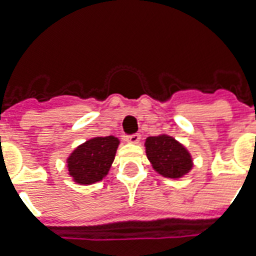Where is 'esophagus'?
Returning a JSON list of instances; mask_svg holds the SVG:
<instances>
[{
  "label": "esophagus",
  "mask_w": 256,
  "mask_h": 256,
  "mask_svg": "<svg viewBox=\"0 0 256 256\" xmlns=\"http://www.w3.org/2000/svg\"><path fill=\"white\" fill-rule=\"evenodd\" d=\"M126 140H128V144H138L140 140V134H132V136H126Z\"/></svg>",
  "instance_id": "esophagus-1"
}]
</instances>
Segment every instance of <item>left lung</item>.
I'll return each instance as SVG.
<instances>
[{"label": "left lung", "mask_w": 256, "mask_h": 256, "mask_svg": "<svg viewBox=\"0 0 256 256\" xmlns=\"http://www.w3.org/2000/svg\"><path fill=\"white\" fill-rule=\"evenodd\" d=\"M144 148L152 168L164 178H182L194 166L188 150L175 138L166 134L148 136Z\"/></svg>", "instance_id": "obj_1"}]
</instances>
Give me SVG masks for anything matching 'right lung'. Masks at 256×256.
I'll list each match as a JSON object with an SVG mask.
<instances>
[{"mask_svg":"<svg viewBox=\"0 0 256 256\" xmlns=\"http://www.w3.org/2000/svg\"><path fill=\"white\" fill-rule=\"evenodd\" d=\"M120 140L114 136H94L72 152L66 164L69 175L78 184H92L108 175L116 158Z\"/></svg>","mask_w":256,"mask_h":256,"instance_id":"1","label":"right lung"}]
</instances>
